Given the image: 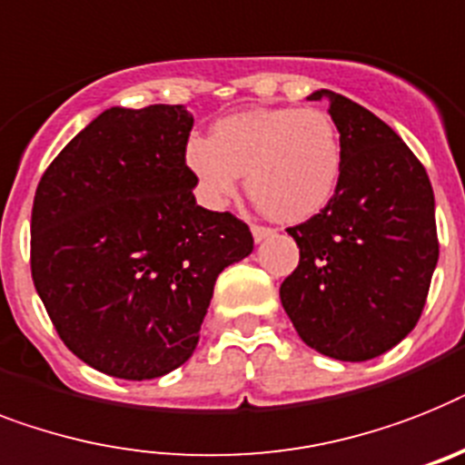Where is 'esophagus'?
Here are the masks:
<instances>
[{"label":"esophagus","instance_id":"34e87169","mask_svg":"<svg viewBox=\"0 0 465 465\" xmlns=\"http://www.w3.org/2000/svg\"><path fill=\"white\" fill-rule=\"evenodd\" d=\"M252 235H254L256 242H263V240H266V237H273L275 230L273 228H266V225L252 223Z\"/></svg>","mask_w":465,"mask_h":465}]
</instances>
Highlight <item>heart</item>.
I'll list each match as a JSON object with an SVG mask.
<instances>
[{
  "label": "heart",
  "instance_id": "b5f03b06",
  "mask_svg": "<svg viewBox=\"0 0 465 465\" xmlns=\"http://www.w3.org/2000/svg\"><path fill=\"white\" fill-rule=\"evenodd\" d=\"M185 168L211 209L225 206L247 173V192L280 223L316 216L342 175V137L318 109L271 106L232 114L213 123L209 137H190Z\"/></svg>",
  "mask_w": 465,
  "mask_h": 465
}]
</instances>
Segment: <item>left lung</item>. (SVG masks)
Wrapping results in <instances>:
<instances>
[{
    "label": "left lung",
    "mask_w": 465,
    "mask_h": 465,
    "mask_svg": "<svg viewBox=\"0 0 465 465\" xmlns=\"http://www.w3.org/2000/svg\"><path fill=\"white\" fill-rule=\"evenodd\" d=\"M342 175L321 213L287 228L299 266L280 302L299 337L337 361H368L404 340L423 313L440 242L435 194L404 140L361 104L330 90Z\"/></svg>",
    "instance_id": "left-lung-1"
}]
</instances>
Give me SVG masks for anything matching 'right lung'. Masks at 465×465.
I'll use <instances>...</instances> for the list:
<instances>
[{"instance_id": "right-lung-1", "label": "right lung", "mask_w": 465, "mask_h": 465, "mask_svg": "<svg viewBox=\"0 0 465 465\" xmlns=\"http://www.w3.org/2000/svg\"><path fill=\"white\" fill-rule=\"evenodd\" d=\"M183 104L111 106L42 175L30 218L35 290L73 354L123 380L187 361L218 273L252 254L232 213L197 204Z\"/></svg>"}]
</instances>
